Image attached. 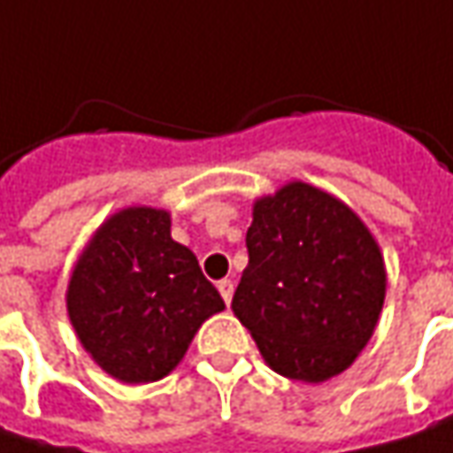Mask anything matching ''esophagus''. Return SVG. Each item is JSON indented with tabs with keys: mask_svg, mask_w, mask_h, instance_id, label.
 <instances>
[{
	"mask_svg": "<svg viewBox=\"0 0 453 453\" xmlns=\"http://www.w3.org/2000/svg\"><path fill=\"white\" fill-rule=\"evenodd\" d=\"M218 291H220V296L226 299V304H230V299H233V281H230V279L218 281Z\"/></svg>",
	"mask_w": 453,
	"mask_h": 453,
	"instance_id": "34e87169",
	"label": "esophagus"
}]
</instances>
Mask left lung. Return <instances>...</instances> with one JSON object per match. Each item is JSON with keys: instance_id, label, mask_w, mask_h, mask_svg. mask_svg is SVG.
Here are the masks:
<instances>
[{"instance_id": "obj_1", "label": "left lung", "mask_w": 453, "mask_h": 453, "mask_svg": "<svg viewBox=\"0 0 453 453\" xmlns=\"http://www.w3.org/2000/svg\"><path fill=\"white\" fill-rule=\"evenodd\" d=\"M248 265L233 311L271 370L322 383L372 337L385 302V264L365 223L319 188L288 182L256 200Z\"/></svg>"}]
</instances>
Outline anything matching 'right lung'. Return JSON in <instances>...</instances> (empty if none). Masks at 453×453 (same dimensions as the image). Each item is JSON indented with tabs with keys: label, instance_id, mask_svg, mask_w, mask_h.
<instances>
[{
	"label": "right lung",
	"instance_id": "obj_1",
	"mask_svg": "<svg viewBox=\"0 0 453 453\" xmlns=\"http://www.w3.org/2000/svg\"><path fill=\"white\" fill-rule=\"evenodd\" d=\"M169 227L167 210H119L93 233L70 276V325L90 357L121 383L162 380L200 325L226 309L195 253L172 241Z\"/></svg>",
	"mask_w": 453,
	"mask_h": 453
}]
</instances>
